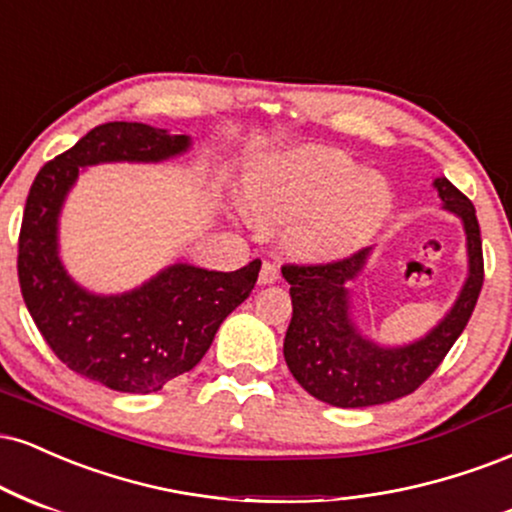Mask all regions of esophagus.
<instances>
[{
  "mask_svg": "<svg viewBox=\"0 0 512 512\" xmlns=\"http://www.w3.org/2000/svg\"><path fill=\"white\" fill-rule=\"evenodd\" d=\"M278 278H280V268L275 266V263L263 261L261 273H258V282H261V285H273Z\"/></svg>",
  "mask_w": 512,
  "mask_h": 512,
  "instance_id": "34e87169",
  "label": "esophagus"
}]
</instances>
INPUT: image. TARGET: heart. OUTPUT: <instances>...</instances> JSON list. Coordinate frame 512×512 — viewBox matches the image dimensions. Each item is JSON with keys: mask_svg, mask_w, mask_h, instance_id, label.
<instances>
[{"mask_svg": "<svg viewBox=\"0 0 512 512\" xmlns=\"http://www.w3.org/2000/svg\"><path fill=\"white\" fill-rule=\"evenodd\" d=\"M350 153L309 146L258 167L246 184L256 222L287 227L306 258H338L369 242L393 206V191L376 172H357Z\"/></svg>", "mask_w": 512, "mask_h": 512, "instance_id": "b5f03b06", "label": "heart"}]
</instances>
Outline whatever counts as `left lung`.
<instances>
[{"instance_id": "1", "label": "left lung", "mask_w": 512, "mask_h": 512, "mask_svg": "<svg viewBox=\"0 0 512 512\" xmlns=\"http://www.w3.org/2000/svg\"><path fill=\"white\" fill-rule=\"evenodd\" d=\"M443 208L462 218L470 254V278L450 314L422 340L407 347H378L359 335L350 318L347 282L362 273L371 249L328 263H285L292 321L285 362L306 393L333 407H371L405 398L441 366L470 321L484 285L482 232L477 210L446 177L436 179Z\"/></svg>"}]
</instances>
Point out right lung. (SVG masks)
Instances as JSON below:
<instances>
[{"label":"right lung","instance_id":"1","mask_svg":"<svg viewBox=\"0 0 512 512\" xmlns=\"http://www.w3.org/2000/svg\"><path fill=\"white\" fill-rule=\"evenodd\" d=\"M189 148V136L138 122H107L45 162L30 186L18 234V285L50 350L71 371L119 393H158L201 362L220 323L249 297L261 261L234 273L174 263L119 297H98L66 275L57 218L78 167L158 162Z\"/></svg>","mask_w":512,"mask_h":512}]
</instances>
